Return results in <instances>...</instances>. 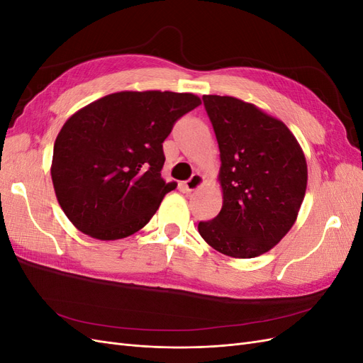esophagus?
I'll return each instance as SVG.
<instances>
[{
	"mask_svg": "<svg viewBox=\"0 0 363 363\" xmlns=\"http://www.w3.org/2000/svg\"><path fill=\"white\" fill-rule=\"evenodd\" d=\"M203 182H204V179H203L201 174H192V177L183 183V188H184L186 192H192L195 189H199L200 186L203 184Z\"/></svg>",
	"mask_w": 363,
	"mask_h": 363,
	"instance_id": "obj_1",
	"label": "esophagus"
}]
</instances>
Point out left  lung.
Listing matches in <instances>:
<instances>
[{"label":"left lung","mask_w":363,"mask_h":363,"mask_svg":"<svg viewBox=\"0 0 363 363\" xmlns=\"http://www.w3.org/2000/svg\"><path fill=\"white\" fill-rule=\"evenodd\" d=\"M221 157L223 207L200 221L206 242L230 257L251 259L277 245L304 200L307 163L281 121L233 96L204 95Z\"/></svg>","instance_id":"left-lung-1"}]
</instances>
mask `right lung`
Masks as SVG:
<instances>
[{
    "label": "right lung",
    "mask_w": 363,
    "mask_h": 363,
    "mask_svg": "<svg viewBox=\"0 0 363 363\" xmlns=\"http://www.w3.org/2000/svg\"><path fill=\"white\" fill-rule=\"evenodd\" d=\"M200 104L194 94L124 91L74 113L54 142L51 164L69 221L100 240L127 238L148 224L177 186L162 179L163 140Z\"/></svg>",
    "instance_id": "add662e5"
}]
</instances>
